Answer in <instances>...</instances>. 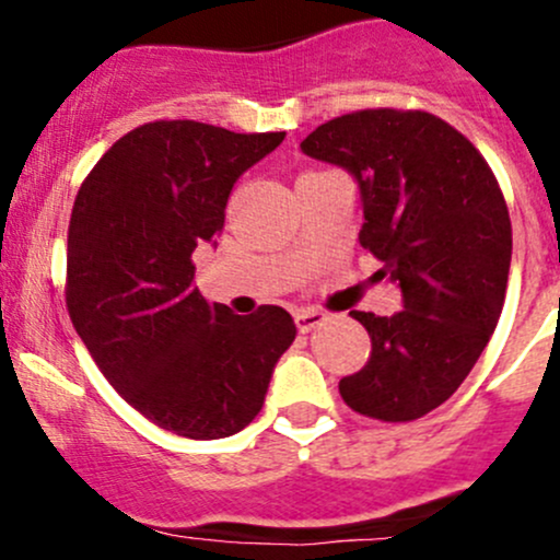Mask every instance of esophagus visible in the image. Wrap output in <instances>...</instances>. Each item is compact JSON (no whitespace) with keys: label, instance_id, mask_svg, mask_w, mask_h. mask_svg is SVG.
<instances>
[{"label":"esophagus","instance_id":"34e87169","mask_svg":"<svg viewBox=\"0 0 560 560\" xmlns=\"http://www.w3.org/2000/svg\"><path fill=\"white\" fill-rule=\"evenodd\" d=\"M295 319H298V330H301V332H312L314 327H319L322 322L327 319V316L322 314V312H316V308H303V312H298Z\"/></svg>","mask_w":560,"mask_h":560}]
</instances>
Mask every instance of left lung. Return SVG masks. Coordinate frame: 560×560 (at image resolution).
<instances>
[{"label": "left lung", "mask_w": 560, "mask_h": 560, "mask_svg": "<svg viewBox=\"0 0 560 560\" xmlns=\"http://www.w3.org/2000/svg\"><path fill=\"white\" fill-rule=\"evenodd\" d=\"M301 149L358 178L360 246L400 290L393 316L352 312L371 354L338 393L371 420H420L463 385L504 308L512 222L499 180L471 140L425 110L347 113Z\"/></svg>", "instance_id": "8db88e82"}]
</instances>
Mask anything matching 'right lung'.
Wrapping results in <instances>:
<instances>
[{
    "instance_id": "obj_1",
    "label": "right lung",
    "mask_w": 560,
    "mask_h": 560,
    "mask_svg": "<svg viewBox=\"0 0 560 560\" xmlns=\"http://www.w3.org/2000/svg\"><path fill=\"white\" fill-rule=\"evenodd\" d=\"M284 140L200 121L118 138L81 184L67 230V312L113 389L186 439H224L259 415L295 341L281 306L208 303L191 252L224 228L235 180Z\"/></svg>"
}]
</instances>
